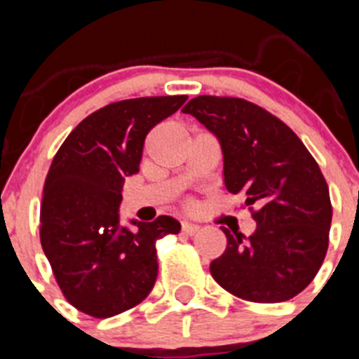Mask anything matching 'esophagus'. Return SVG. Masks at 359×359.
Listing matches in <instances>:
<instances>
[{"label": "esophagus", "instance_id": "esophagus-1", "mask_svg": "<svg viewBox=\"0 0 359 359\" xmlns=\"http://www.w3.org/2000/svg\"><path fill=\"white\" fill-rule=\"evenodd\" d=\"M182 230H183V233H187V236H194L196 231L199 230V226L194 223H189V221H183Z\"/></svg>", "mask_w": 359, "mask_h": 359}]
</instances>
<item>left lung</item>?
Returning <instances> with one entry per match:
<instances>
[{
	"label": "left lung",
	"instance_id": "left-lung-1",
	"mask_svg": "<svg viewBox=\"0 0 359 359\" xmlns=\"http://www.w3.org/2000/svg\"><path fill=\"white\" fill-rule=\"evenodd\" d=\"M182 111L217 136L224 187L246 196L257 223L248 239L221 226L226 250L212 261L214 280L248 302L297 297L318 273L329 246L332 207L316 160L280 118L244 98L199 95Z\"/></svg>",
	"mask_w": 359,
	"mask_h": 359
}]
</instances>
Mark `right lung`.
I'll return each mask as SVG.
<instances>
[{
	"instance_id": "obj_1",
	"label": "right lung",
	"mask_w": 359,
	"mask_h": 359,
	"mask_svg": "<svg viewBox=\"0 0 359 359\" xmlns=\"http://www.w3.org/2000/svg\"><path fill=\"white\" fill-rule=\"evenodd\" d=\"M187 95L107 104L86 116L59 147L44 182L41 246L73 307L109 318L151 293L158 277L156 241L177 233L169 215L136 230L120 226L126 177L140 169L147 133L176 113Z\"/></svg>"
}]
</instances>
